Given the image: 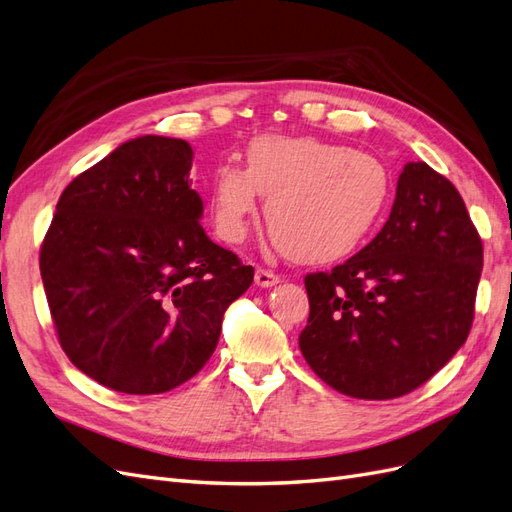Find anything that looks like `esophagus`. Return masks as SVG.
I'll use <instances>...</instances> for the list:
<instances>
[{
  "label": "esophagus",
  "mask_w": 512,
  "mask_h": 512,
  "mask_svg": "<svg viewBox=\"0 0 512 512\" xmlns=\"http://www.w3.org/2000/svg\"><path fill=\"white\" fill-rule=\"evenodd\" d=\"M254 280H256V286H260V288H271V286H275L277 282H280V275L273 273L271 269L258 267Z\"/></svg>",
  "instance_id": "34e87169"
}]
</instances>
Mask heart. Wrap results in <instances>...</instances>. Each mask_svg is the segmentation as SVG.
I'll return each instance as SVG.
<instances>
[{
  "label": "heart",
  "mask_w": 512,
  "mask_h": 512,
  "mask_svg": "<svg viewBox=\"0 0 512 512\" xmlns=\"http://www.w3.org/2000/svg\"><path fill=\"white\" fill-rule=\"evenodd\" d=\"M235 164L215 168L209 194L213 228L241 243L265 196V220L280 250L301 262L354 252L376 228L391 198L384 164L314 136H258Z\"/></svg>",
  "instance_id": "heart-1"
}]
</instances>
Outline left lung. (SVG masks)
<instances>
[{"mask_svg":"<svg viewBox=\"0 0 512 512\" xmlns=\"http://www.w3.org/2000/svg\"><path fill=\"white\" fill-rule=\"evenodd\" d=\"M480 271L483 241L461 194L429 164L408 162L376 239L305 275L307 365L356 399L408 395L468 339Z\"/></svg>","mask_w":512,"mask_h":512,"instance_id":"8db88e82","label":"left lung"}]
</instances>
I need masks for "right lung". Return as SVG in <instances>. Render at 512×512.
<instances>
[{"label":"right lung","mask_w":512,"mask_h":512,"mask_svg":"<svg viewBox=\"0 0 512 512\" xmlns=\"http://www.w3.org/2000/svg\"><path fill=\"white\" fill-rule=\"evenodd\" d=\"M181 138L138 136L61 192L40 250L59 344L108 389L158 395L196 376L254 282L207 235Z\"/></svg>","instance_id":"add662e5"}]
</instances>
